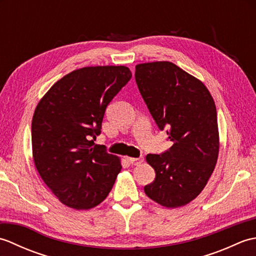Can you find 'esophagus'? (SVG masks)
Segmentation results:
<instances>
[{
  "label": "esophagus",
  "mask_w": 256,
  "mask_h": 256,
  "mask_svg": "<svg viewBox=\"0 0 256 256\" xmlns=\"http://www.w3.org/2000/svg\"><path fill=\"white\" fill-rule=\"evenodd\" d=\"M128 160L131 162L132 165L138 166V165L142 164V162H144V158H143V157H138V158H133V157H128Z\"/></svg>",
  "instance_id": "esophagus-1"
}]
</instances>
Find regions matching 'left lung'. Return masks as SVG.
<instances>
[{
    "label": "left lung",
    "mask_w": 256,
    "mask_h": 256,
    "mask_svg": "<svg viewBox=\"0 0 256 256\" xmlns=\"http://www.w3.org/2000/svg\"><path fill=\"white\" fill-rule=\"evenodd\" d=\"M135 80L156 124L174 143L165 153L146 156L156 176L144 192L166 208L186 206L202 192L218 160L214 98L202 81L170 62L136 64Z\"/></svg>",
    "instance_id": "1"
}]
</instances>
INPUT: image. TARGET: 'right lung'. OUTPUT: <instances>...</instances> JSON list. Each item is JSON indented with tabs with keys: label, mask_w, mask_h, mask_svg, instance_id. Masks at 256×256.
I'll list each match as a JSON object with an SVG mask.
<instances>
[{
	"label": "right lung",
	"mask_w": 256,
	"mask_h": 256,
	"mask_svg": "<svg viewBox=\"0 0 256 256\" xmlns=\"http://www.w3.org/2000/svg\"><path fill=\"white\" fill-rule=\"evenodd\" d=\"M131 78L125 66L84 67L64 76L38 102L32 160L46 186L69 208L100 204L122 170L121 160L94 140L106 106Z\"/></svg>",
	"instance_id": "obj_1"
}]
</instances>
